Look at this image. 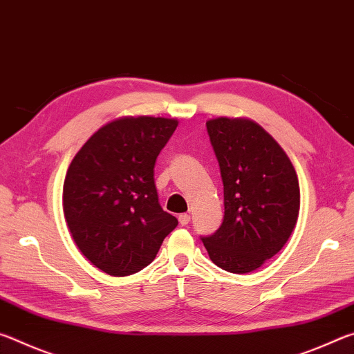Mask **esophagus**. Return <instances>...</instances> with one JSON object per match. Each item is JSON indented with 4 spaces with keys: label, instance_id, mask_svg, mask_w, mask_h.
<instances>
[{
    "label": "esophagus",
    "instance_id": "obj_1",
    "mask_svg": "<svg viewBox=\"0 0 354 354\" xmlns=\"http://www.w3.org/2000/svg\"><path fill=\"white\" fill-rule=\"evenodd\" d=\"M179 225L181 226H185V225H189V221H190V215L189 214H181L179 215Z\"/></svg>",
    "mask_w": 354,
    "mask_h": 354
}]
</instances>
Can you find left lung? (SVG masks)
I'll return each instance as SVG.
<instances>
[{"mask_svg":"<svg viewBox=\"0 0 354 354\" xmlns=\"http://www.w3.org/2000/svg\"><path fill=\"white\" fill-rule=\"evenodd\" d=\"M206 127L223 181L225 217L218 231L201 241L215 266L250 273L284 247L297 225V171L253 120L217 117Z\"/></svg>","mask_w":354,"mask_h":354,"instance_id":"1","label":"left lung"}]
</instances>
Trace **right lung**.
I'll use <instances>...</instances> for the list:
<instances>
[{
    "label": "right lung",
    "mask_w": 354,
    "mask_h": 354,
    "mask_svg": "<svg viewBox=\"0 0 354 354\" xmlns=\"http://www.w3.org/2000/svg\"><path fill=\"white\" fill-rule=\"evenodd\" d=\"M176 118L120 117L88 137L64 181L62 206L76 247L111 277L154 261L176 217L159 205L154 164Z\"/></svg>",
    "instance_id": "1"
}]
</instances>
